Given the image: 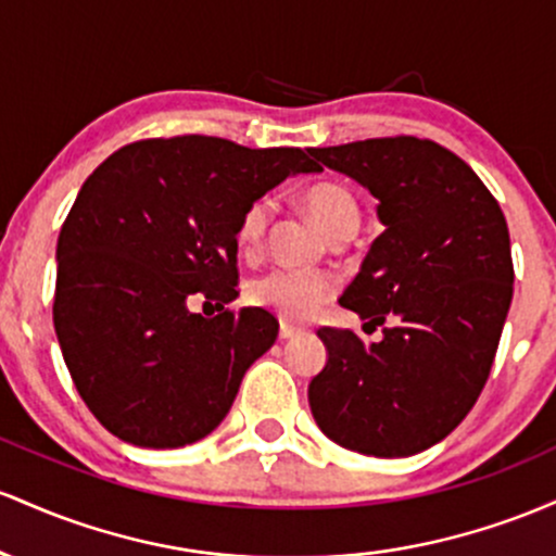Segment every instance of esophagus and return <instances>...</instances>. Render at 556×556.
Listing matches in <instances>:
<instances>
[{"instance_id": "esophagus-1", "label": "esophagus", "mask_w": 556, "mask_h": 556, "mask_svg": "<svg viewBox=\"0 0 556 556\" xmlns=\"http://www.w3.org/2000/svg\"><path fill=\"white\" fill-rule=\"evenodd\" d=\"M302 333V330L299 328H294V326H289V323H280V330H278V336L283 341H289V339H294V336H299Z\"/></svg>"}]
</instances>
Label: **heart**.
Here are the masks:
<instances>
[{
	"instance_id": "heart-1",
	"label": "heart",
	"mask_w": 556,
	"mask_h": 556,
	"mask_svg": "<svg viewBox=\"0 0 556 556\" xmlns=\"http://www.w3.org/2000/svg\"><path fill=\"white\" fill-rule=\"evenodd\" d=\"M312 220L326 236L344 228L359 226V204L346 186L336 180L312 184L302 197ZM273 202L267 197L257 199L244 210L239 220V244L254 249L265 236L270 223ZM336 294V280L320 270H299V267H273L247 286V296L254 307L276 312L283 320H304L320 304Z\"/></svg>"
}]
</instances>
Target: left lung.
<instances>
[{"label": "left lung", "mask_w": 556, "mask_h": 556, "mask_svg": "<svg viewBox=\"0 0 556 556\" xmlns=\"http://www.w3.org/2000/svg\"><path fill=\"white\" fill-rule=\"evenodd\" d=\"M378 199L383 233L339 302L378 344L320 328L326 367L309 409L339 446L413 457L446 439L478 402L513 302V252L502 207L472 167L415 136L307 149Z\"/></svg>", "instance_id": "8db88e82"}]
</instances>
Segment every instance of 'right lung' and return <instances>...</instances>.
I'll use <instances>...</instances> for the list:
<instances>
[{"label": "right lung", "mask_w": 556, "mask_h": 556, "mask_svg": "<svg viewBox=\"0 0 556 556\" xmlns=\"http://www.w3.org/2000/svg\"><path fill=\"white\" fill-rule=\"evenodd\" d=\"M317 170L294 147L176 136L128 143L86 178L58 239L54 330L112 435L178 448L220 426L278 336L267 309H226L239 296V220L280 180ZM191 295L222 312L191 313Z\"/></svg>", "instance_id": "1"}]
</instances>
